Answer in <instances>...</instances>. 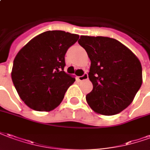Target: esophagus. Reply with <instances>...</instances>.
<instances>
[{"label":"esophagus","mask_w":150,"mask_h":150,"mask_svg":"<svg viewBox=\"0 0 150 150\" xmlns=\"http://www.w3.org/2000/svg\"><path fill=\"white\" fill-rule=\"evenodd\" d=\"M77 78H78V80H79L80 81H86V80H88V74H84L82 76H78Z\"/></svg>","instance_id":"1"}]
</instances>
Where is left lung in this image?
Masks as SVG:
<instances>
[{"instance_id":"8db88e82","label":"left lung","mask_w":150,"mask_h":150,"mask_svg":"<svg viewBox=\"0 0 150 150\" xmlns=\"http://www.w3.org/2000/svg\"><path fill=\"white\" fill-rule=\"evenodd\" d=\"M78 43L91 61L88 78L93 90L86 95L94 112L114 115L127 108L142 84V68L136 55L116 39L81 36Z\"/></svg>"}]
</instances>
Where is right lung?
Segmentation results:
<instances>
[{"label": "right lung", "instance_id": "1", "mask_svg": "<svg viewBox=\"0 0 150 150\" xmlns=\"http://www.w3.org/2000/svg\"><path fill=\"white\" fill-rule=\"evenodd\" d=\"M79 35L46 31L33 38L13 61L12 80L21 99L37 111H51L61 104L75 78L64 71V55Z\"/></svg>", "mask_w": 150, "mask_h": 150}]
</instances>
